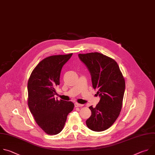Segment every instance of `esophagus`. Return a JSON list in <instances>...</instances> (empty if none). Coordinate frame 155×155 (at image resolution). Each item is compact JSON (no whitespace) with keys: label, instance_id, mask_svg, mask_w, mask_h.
Masks as SVG:
<instances>
[{"label":"esophagus","instance_id":"1","mask_svg":"<svg viewBox=\"0 0 155 155\" xmlns=\"http://www.w3.org/2000/svg\"><path fill=\"white\" fill-rule=\"evenodd\" d=\"M74 106H75V107H82V106H83L84 105H83V104H79V103H76L74 104Z\"/></svg>","mask_w":155,"mask_h":155}]
</instances>
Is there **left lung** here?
Wrapping results in <instances>:
<instances>
[{
	"label": "left lung",
	"instance_id": "8db88e82",
	"mask_svg": "<svg viewBox=\"0 0 155 155\" xmlns=\"http://www.w3.org/2000/svg\"><path fill=\"white\" fill-rule=\"evenodd\" d=\"M79 59L88 68L92 85L97 90L100 100L95 107H89L91 116L87 127L94 131L110 128L118 118L122 107L125 81L116 61L101 53L79 54Z\"/></svg>",
	"mask_w": 155,
	"mask_h": 155
}]
</instances>
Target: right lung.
Segmentation results:
<instances>
[{
    "mask_svg": "<svg viewBox=\"0 0 155 155\" xmlns=\"http://www.w3.org/2000/svg\"><path fill=\"white\" fill-rule=\"evenodd\" d=\"M73 54L45 58L34 68L27 84L28 106L38 125L48 134L63 130L67 116L74 108L71 101L55 99L61 68Z\"/></svg>",
    "mask_w": 155,
    "mask_h": 155,
    "instance_id": "right-lung-1",
    "label": "right lung"
}]
</instances>
